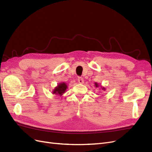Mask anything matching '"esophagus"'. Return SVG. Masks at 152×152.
<instances>
[{
	"instance_id": "obj_1",
	"label": "esophagus",
	"mask_w": 152,
	"mask_h": 152,
	"mask_svg": "<svg viewBox=\"0 0 152 152\" xmlns=\"http://www.w3.org/2000/svg\"><path fill=\"white\" fill-rule=\"evenodd\" d=\"M78 82H79V84H84V80L83 78L79 77V78H78Z\"/></svg>"
}]
</instances>
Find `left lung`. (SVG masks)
<instances>
[{
  "label": "left lung",
  "mask_w": 152,
  "mask_h": 152,
  "mask_svg": "<svg viewBox=\"0 0 152 152\" xmlns=\"http://www.w3.org/2000/svg\"><path fill=\"white\" fill-rule=\"evenodd\" d=\"M95 86H96V87H99V85H98V84L97 83H95ZM102 89H103V90H104V89H105V88H104V87H103V88H102Z\"/></svg>",
  "instance_id": "8db88e82"
}]
</instances>
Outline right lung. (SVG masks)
Listing matches in <instances>:
<instances>
[{"label": "right lung", "mask_w": 152, "mask_h": 152, "mask_svg": "<svg viewBox=\"0 0 152 152\" xmlns=\"http://www.w3.org/2000/svg\"><path fill=\"white\" fill-rule=\"evenodd\" d=\"M66 89H67L66 84L65 83V82H63V83L59 84L57 87H55L53 91V94L62 96L63 93H65Z\"/></svg>", "instance_id": "right-lung-1"}]
</instances>
